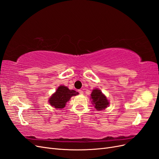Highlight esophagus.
<instances>
[{"label":"esophagus","instance_id":"obj_1","mask_svg":"<svg viewBox=\"0 0 159 159\" xmlns=\"http://www.w3.org/2000/svg\"><path fill=\"white\" fill-rule=\"evenodd\" d=\"M78 92H79L80 94H83L84 93V91L82 90H81V89L78 90Z\"/></svg>","mask_w":159,"mask_h":159}]
</instances>
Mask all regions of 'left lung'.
<instances>
[{
  "instance_id": "1",
  "label": "left lung",
  "mask_w": 159,
  "mask_h": 159,
  "mask_svg": "<svg viewBox=\"0 0 159 159\" xmlns=\"http://www.w3.org/2000/svg\"><path fill=\"white\" fill-rule=\"evenodd\" d=\"M91 99H92L93 103L97 110H102L106 108L108 105L109 102L106 97L102 93L101 90L98 89H95L93 90L92 93L91 94Z\"/></svg>"
}]
</instances>
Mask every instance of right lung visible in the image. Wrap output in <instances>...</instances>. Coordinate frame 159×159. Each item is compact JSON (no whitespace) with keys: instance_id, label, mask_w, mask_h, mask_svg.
<instances>
[{"instance_id":"right-lung-1","label":"right lung","mask_w":159,"mask_h":159,"mask_svg":"<svg viewBox=\"0 0 159 159\" xmlns=\"http://www.w3.org/2000/svg\"><path fill=\"white\" fill-rule=\"evenodd\" d=\"M76 95H78V92L73 89L70 90L66 86L60 85L56 93L50 98L49 103L55 108L62 109L66 106V103L70 99L71 97Z\"/></svg>"}]
</instances>
